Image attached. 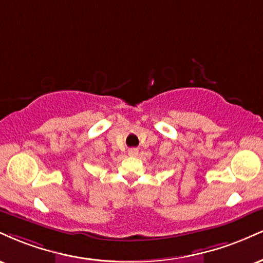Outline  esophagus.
Returning a JSON list of instances; mask_svg holds the SVG:
<instances>
[{
  "label": "esophagus",
  "instance_id": "1",
  "mask_svg": "<svg viewBox=\"0 0 263 263\" xmlns=\"http://www.w3.org/2000/svg\"><path fill=\"white\" fill-rule=\"evenodd\" d=\"M128 155L131 157H136L138 155V149L137 148H129L128 149Z\"/></svg>",
  "mask_w": 263,
  "mask_h": 263
}]
</instances>
